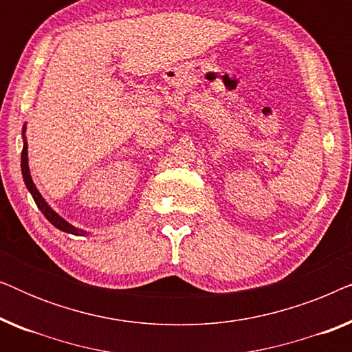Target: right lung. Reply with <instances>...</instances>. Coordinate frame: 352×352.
Wrapping results in <instances>:
<instances>
[{"label":"right lung","instance_id":"1","mask_svg":"<svg viewBox=\"0 0 352 352\" xmlns=\"http://www.w3.org/2000/svg\"><path fill=\"white\" fill-rule=\"evenodd\" d=\"M25 131H27V124H23L22 128V139H23V148H22V157H21V168H22V176H23V182H25L28 192H30L33 200H35V204L38 205V208L41 210V213L46 216V219L50 221V223L57 228L62 232H67V234H74V235H88L86 230H81L78 228H75V226H72L69 221H65L62 216H59L56 213L54 210L51 208L50 205H47V201L43 199V195L40 194V190L36 189L35 182L32 179V175H30V166H28V146H27V139H25Z\"/></svg>","mask_w":352,"mask_h":352}]
</instances>
